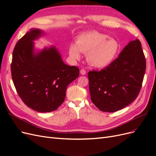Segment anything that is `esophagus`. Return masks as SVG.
I'll use <instances>...</instances> for the list:
<instances>
[{
  "instance_id": "1",
  "label": "esophagus",
  "mask_w": 156,
  "mask_h": 156,
  "mask_svg": "<svg viewBox=\"0 0 156 156\" xmlns=\"http://www.w3.org/2000/svg\"><path fill=\"white\" fill-rule=\"evenodd\" d=\"M80 73H81V75H86L87 72L85 71V69H82L80 70Z\"/></svg>"
}]
</instances>
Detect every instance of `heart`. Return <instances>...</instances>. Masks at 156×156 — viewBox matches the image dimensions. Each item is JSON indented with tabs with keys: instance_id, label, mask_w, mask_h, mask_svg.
I'll return each instance as SVG.
<instances>
[{
	"instance_id": "1",
	"label": "heart",
	"mask_w": 156,
	"mask_h": 156,
	"mask_svg": "<svg viewBox=\"0 0 156 156\" xmlns=\"http://www.w3.org/2000/svg\"><path fill=\"white\" fill-rule=\"evenodd\" d=\"M119 48L116 40L93 30L79 35L75 45L69 46V55L73 59H79L80 52L87 53V60L90 65L96 68H103L112 62Z\"/></svg>"
}]
</instances>
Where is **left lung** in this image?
Listing matches in <instances>:
<instances>
[{
  "mask_svg": "<svg viewBox=\"0 0 156 156\" xmlns=\"http://www.w3.org/2000/svg\"><path fill=\"white\" fill-rule=\"evenodd\" d=\"M145 69L140 41H131L108 66L88 72L92 102L103 112H116L126 107L138 96Z\"/></svg>",
  "mask_w": 156,
  "mask_h": 156,
  "instance_id": "obj_1",
  "label": "left lung"
}]
</instances>
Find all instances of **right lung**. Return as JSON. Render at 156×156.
<instances>
[{"label":"right lung","instance_id":"right-lung-1","mask_svg":"<svg viewBox=\"0 0 156 156\" xmlns=\"http://www.w3.org/2000/svg\"><path fill=\"white\" fill-rule=\"evenodd\" d=\"M30 29L17 41L13 51L12 77L25 104L40 112H51L62 105L68 84L77 78L79 69L66 64L55 47L34 49V40L44 35Z\"/></svg>","mask_w":156,"mask_h":156}]
</instances>
